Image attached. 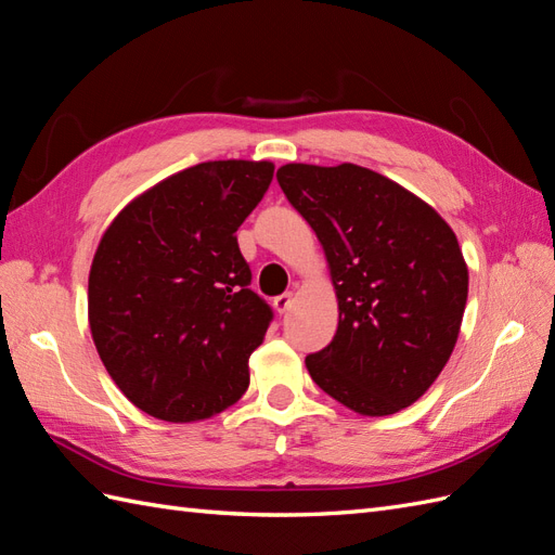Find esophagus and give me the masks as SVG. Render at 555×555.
Here are the masks:
<instances>
[{
  "label": "esophagus",
  "mask_w": 555,
  "mask_h": 555,
  "mask_svg": "<svg viewBox=\"0 0 555 555\" xmlns=\"http://www.w3.org/2000/svg\"><path fill=\"white\" fill-rule=\"evenodd\" d=\"M293 307V293H283L274 297V309L276 314H286V311Z\"/></svg>",
  "instance_id": "1"
}]
</instances>
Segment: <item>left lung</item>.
<instances>
[{
	"instance_id": "1",
	"label": "left lung",
	"mask_w": 555,
	"mask_h": 555,
	"mask_svg": "<svg viewBox=\"0 0 555 555\" xmlns=\"http://www.w3.org/2000/svg\"><path fill=\"white\" fill-rule=\"evenodd\" d=\"M276 180L317 232L339 321L307 371L335 401L367 417L413 405L460 335L468 272L457 236L401 184L357 164H286Z\"/></svg>"
}]
</instances>
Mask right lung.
Wrapping results in <instances>:
<instances>
[{"mask_svg": "<svg viewBox=\"0 0 555 555\" xmlns=\"http://www.w3.org/2000/svg\"><path fill=\"white\" fill-rule=\"evenodd\" d=\"M274 164L206 162L154 184L107 227L89 274V323L109 377L142 413L196 422L248 389L274 311L250 286L236 230Z\"/></svg>", "mask_w": 555, "mask_h": 555, "instance_id": "obj_1", "label": "right lung"}]
</instances>
